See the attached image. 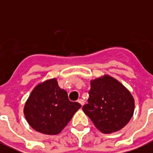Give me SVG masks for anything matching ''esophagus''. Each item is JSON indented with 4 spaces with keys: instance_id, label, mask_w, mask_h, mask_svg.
<instances>
[{
    "instance_id": "34e87169",
    "label": "esophagus",
    "mask_w": 153,
    "mask_h": 153,
    "mask_svg": "<svg viewBox=\"0 0 153 153\" xmlns=\"http://www.w3.org/2000/svg\"><path fill=\"white\" fill-rule=\"evenodd\" d=\"M78 103H79V104H80V105H81V106H83V105H85V100H82V99H79V100H78Z\"/></svg>"
}]
</instances>
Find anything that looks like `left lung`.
<instances>
[{
	"instance_id": "left-lung-1",
	"label": "left lung",
	"mask_w": 153,
	"mask_h": 153,
	"mask_svg": "<svg viewBox=\"0 0 153 153\" xmlns=\"http://www.w3.org/2000/svg\"><path fill=\"white\" fill-rule=\"evenodd\" d=\"M88 104L82 109L97 128L109 134L129 122L135 108L131 93L111 76L104 75L90 81Z\"/></svg>"
}]
</instances>
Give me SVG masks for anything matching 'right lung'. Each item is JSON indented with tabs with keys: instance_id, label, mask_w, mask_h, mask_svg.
<instances>
[{
	"instance_id": "add662e5",
	"label": "right lung",
	"mask_w": 153,
	"mask_h": 153,
	"mask_svg": "<svg viewBox=\"0 0 153 153\" xmlns=\"http://www.w3.org/2000/svg\"><path fill=\"white\" fill-rule=\"evenodd\" d=\"M81 105L68 100L56 78L34 88L24 107V114L34 130L46 135L59 134Z\"/></svg>"
}]
</instances>
